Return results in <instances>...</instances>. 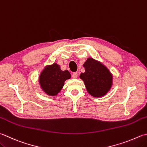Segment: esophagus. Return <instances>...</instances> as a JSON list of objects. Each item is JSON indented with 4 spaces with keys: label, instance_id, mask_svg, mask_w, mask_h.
<instances>
[{
    "label": "esophagus",
    "instance_id": "34e87169",
    "mask_svg": "<svg viewBox=\"0 0 147 147\" xmlns=\"http://www.w3.org/2000/svg\"><path fill=\"white\" fill-rule=\"evenodd\" d=\"M72 77H73V78H74V79H76V78H77V77H78V73H74L73 74H72Z\"/></svg>",
    "mask_w": 147,
    "mask_h": 147
}]
</instances>
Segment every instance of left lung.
<instances>
[{
    "label": "left lung",
    "instance_id": "1",
    "mask_svg": "<svg viewBox=\"0 0 147 147\" xmlns=\"http://www.w3.org/2000/svg\"><path fill=\"white\" fill-rule=\"evenodd\" d=\"M85 73L80 78L84 82L86 89L90 96L103 97L113 85V75L106 66L92 58H88L83 64Z\"/></svg>",
    "mask_w": 147,
    "mask_h": 147
}]
</instances>
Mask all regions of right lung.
Returning a JSON list of instances; mask_svg holds the SVG:
<instances>
[{
	"label": "right lung",
	"mask_w": 147,
	"mask_h": 147,
	"mask_svg": "<svg viewBox=\"0 0 147 147\" xmlns=\"http://www.w3.org/2000/svg\"><path fill=\"white\" fill-rule=\"evenodd\" d=\"M67 70L62 71L57 63L45 66L39 76V85L42 91L50 96H56L67 80L71 78Z\"/></svg>",
	"instance_id": "add662e5"
}]
</instances>
